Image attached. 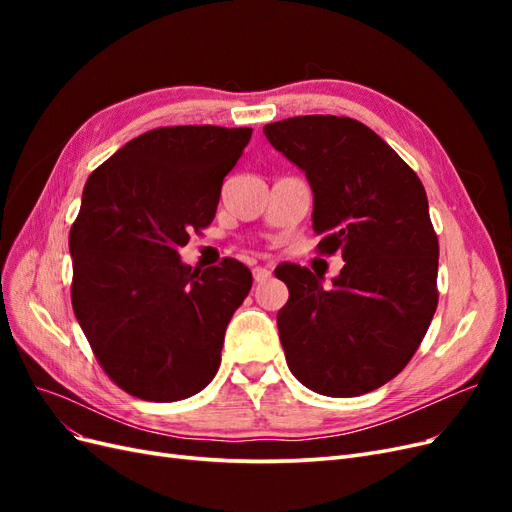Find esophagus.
<instances>
[{"instance_id": "obj_1", "label": "esophagus", "mask_w": 512, "mask_h": 512, "mask_svg": "<svg viewBox=\"0 0 512 512\" xmlns=\"http://www.w3.org/2000/svg\"><path fill=\"white\" fill-rule=\"evenodd\" d=\"M269 277H271V269H267V267H256L254 269V282L262 284V282H267Z\"/></svg>"}]
</instances>
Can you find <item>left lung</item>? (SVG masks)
Segmentation results:
<instances>
[{
  "label": "left lung",
  "instance_id": "1",
  "mask_svg": "<svg viewBox=\"0 0 512 512\" xmlns=\"http://www.w3.org/2000/svg\"><path fill=\"white\" fill-rule=\"evenodd\" d=\"M265 134L312 185L318 254L346 262L329 288L305 267H280L286 363L327 397L380 389L410 363L438 307L440 245L423 183L350 117H290Z\"/></svg>",
  "mask_w": 512,
  "mask_h": 512
}]
</instances>
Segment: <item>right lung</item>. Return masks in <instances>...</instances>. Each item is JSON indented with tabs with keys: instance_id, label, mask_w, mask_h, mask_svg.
I'll return each mask as SVG.
<instances>
[{
	"instance_id": "obj_1",
	"label": "right lung",
	"mask_w": 512,
	"mask_h": 512,
	"mask_svg": "<svg viewBox=\"0 0 512 512\" xmlns=\"http://www.w3.org/2000/svg\"><path fill=\"white\" fill-rule=\"evenodd\" d=\"M250 138V128H156L85 183L70 228L72 307L106 376L132 397L188 399L218 374L252 273L235 258L192 269L179 247L213 222Z\"/></svg>"
}]
</instances>
